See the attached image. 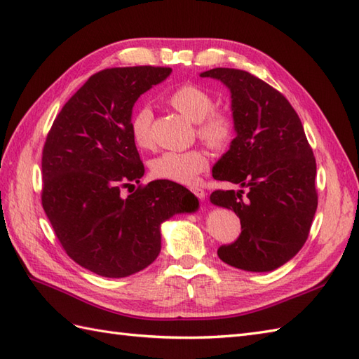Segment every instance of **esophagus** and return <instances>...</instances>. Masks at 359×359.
I'll return each mask as SVG.
<instances>
[{
  "instance_id": "esophagus-1",
  "label": "esophagus",
  "mask_w": 359,
  "mask_h": 359,
  "mask_svg": "<svg viewBox=\"0 0 359 359\" xmlns=\"http://www.w3.org/2000/svg\"><path fill=\"white\" fill-rule=\"evenodd\" d=\"M189 191H191L196 197H197V199H205V191H203V189L202 188H199V187H191V188H189Z\"/></svg>"
}]
</instances>
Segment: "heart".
I'll use <instances>...</instances> for the list:
<instances>
[{
  "label": "heart",
  "mask_w": 359,
  "mask_h": 359,
  "mask_svg": "<svg viewBox=\"0 0 359 359\" xmlns=\"http://www.w3.org/2000/svg\"><path fill=\"white\" fill-rule=\"evenodd\" d=\"M166 103L182 116L196 123V134L211 151L222 152L236 139V120L230 112L216 109V100L210 90L199 85H182L166 97ZM152 111L147 106L133 112L129 118V134L137 148L149 149L152 139ZM208 168V157L199 148L182 152L166 151L151 162V174L157 179L191 185Z\"/></svg>",
  "instance_id": "b5f03b06"
}]
</instances>
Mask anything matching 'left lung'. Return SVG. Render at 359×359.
Here are the masks:
<instances>
[{
	"label": "left lung",
	"instance_id": "1",
	"mask_svg": "<svg viewBox=\"0 0 359 359\" xmlns=\"http://www.w3.org/2000/svg\"><path fill=\"white\" fill-rule=\"evenodd\" d=\"M231 90L238 135L212 168L216 180L248 189H216L211 202L233 210L241 234L219 257L247 271H271L306 243L315 211L316 160L301 118L278 89L247 71L216 67L201 74Z\"/></svg>",
	"mask_w": 359,
	"mask_h": 359
}]
</instances>
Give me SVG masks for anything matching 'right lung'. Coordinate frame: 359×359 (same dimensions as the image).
Listing matches in <instances>:
<instances>
[{"mask_svg":"<svg viewBox=\"0 0 359 359\" xmlns=\"http://www.w3.org/2000/svg\"><path fill=\"white\" fill-rule=\"evenodd\" d=\"M171 74V67H109L66 102L46 137L41 205L66 255L104 278H125L154 262L160 225L197 208V199L171 180L139 184L144 172L129 134L133 106Z\"/></svg>","mask_w":359,"mask_h":359,"instance_id":"add662e5","label":"right lung"}]
</instances>
